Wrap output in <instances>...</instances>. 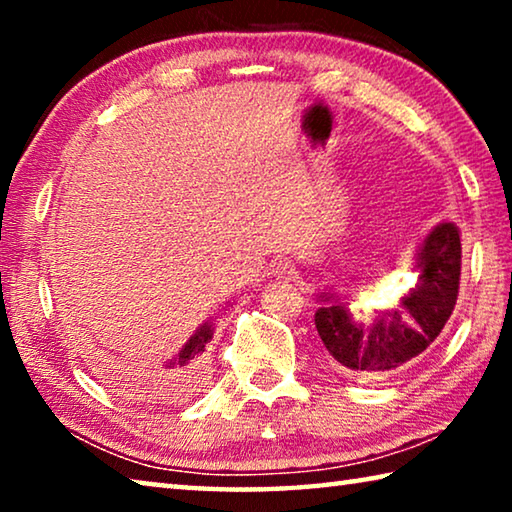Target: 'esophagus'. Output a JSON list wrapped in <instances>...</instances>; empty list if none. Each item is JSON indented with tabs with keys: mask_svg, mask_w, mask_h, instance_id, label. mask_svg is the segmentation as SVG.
Wrapping results in <instances>:
<instances>
[{
	"mask_svg": "<svg viewBox=\"0 0 512 512\" xmlns=\"http://www.w3.org/2000/svg\"><path fill=\"white\" fill-rule=\"evenodd\" d=\"M275 273L280 277H289L293 273V264L289 262V259H280V262L275 264Z\"/></svg>",
	"mask_w": 512,
	"mask_h": 512,
	"instance_id": "1",
	"label": "esophagus"
}]
</instances>
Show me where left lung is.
<instances>
[{
    "label": "left lung",
    "mask_w": 512,
    "mask_h": 512,
    "mask_svg": "<svg viewBox=\"0 0 512 512\" xmlns=\"http://www.w3.org/2000/svg\"><path fill=\"white\" fill-rule=\"evenodd\" d=\"M420 282L400 307L381 311L372 323L354 320L345 302L320 296L316 329L332 366L352 379H381L402 370L443 332L461 284V230L440 223L422 241Z\"/></svg>",
    "instance_id": "1"
}]
</instances>
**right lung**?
<instances>
[{
    "instance_id": "right-lung-1",
    "label": "right lung",
    "mask_w": 512,
    "mask_h": 512,
    "mask_svg": "<svg viewBox=\"0 0 512 512\" xmlns=\"http://www.w3.org/2000/svg\"><path fill=\"white\" fill-rule=\"evenodd\" d=\"M210 341H212V325L205 323L201 325V329H196V334L183 345V350L178 352V357L171 359L162 372H153L149 377H133L128 384H131L135 391H140L144 395H155V397L178 395L187 391L189 386H194L205 345Z\"/></svg>"
}]
</instances>
